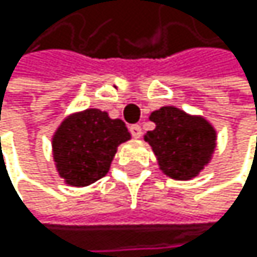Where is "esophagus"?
I'll return each instance as SVG.
<instances>
[{
    "mask_svg": "<svg viewBox=\"0 0 257 257\" xmlns=\"http://www.w3.org/2000/svg\"><path fill=\"white\" fill-rule=\"evenodd\" d=\"M130 131H131V134H133L134 139H140V137H142V127H140L139 124H133V126L130 127Z\"/></svg>",
    "mask_w": 257,
    "mask_h": 257,
    "instance_id": "34e87169",
    "label": "esophagus"
}]
</instances>
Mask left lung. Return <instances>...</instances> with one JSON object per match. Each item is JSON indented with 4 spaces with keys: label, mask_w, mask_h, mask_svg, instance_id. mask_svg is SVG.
<instances>
[{
    "label": "left lung",
    "mask_w": 257,
    "mask_h": 257,
    "mask_svg": "<svg viewBox=\"0 0 257 257\" xmlns=\"http://www.w3.org/2000/svg\"><path fill=\"white\" fill-rule=\"evenodd\" d=\"M150 120L156 127L143 139L153 148L159 170L174 180L197 177L214 156V126L205 117L188 114L176 106H162L151 112Z\"/></svg>",
    "instance_id": "8db88e82"
}]
</instances>
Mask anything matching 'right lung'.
<instances>
[{
    "mask_svg": "<svg viewBox=\"0 0 257 257\" xmlns=\"http://www.w3.org/2000/svg\"><path fill=\"white\" fill-rule=\"evenodd\" d=\"M131 139L120 118L97 107L72 112L52 136V156L58 176L71 186H87L104 177L117 148Z\"/></svg>",
    "mask_w": 257,
    "mask_h": 257,
    "instance_id": "right-lung-1",
    "label": "right lung"
}]
</instances>
